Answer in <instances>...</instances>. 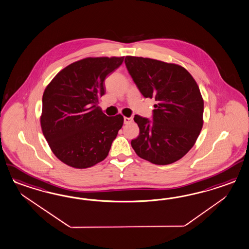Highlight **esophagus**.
Segmentation results:
<instances>
[{
  "instance_id": "esophagus-1",
  "label": "esophagus",
  "mask_w": 249,
  "mask_h": 249,
  "mask_svg": "<svg viewBox=\"0 0 249 249\" xmlns=\"http://www.w3.org/2000/svg\"><path fill=\"white\" fill-rule=\"evenodd\" d=\"M133 121V119L131 118V117H124V124H128V123H130V122H132Z\"/></svg>"
}]
</instances>
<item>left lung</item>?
Masks as SVG:
<instances>
[{"label": "left lung", "mask_w": 249, "mask_h": 249, "mask_svg": "<svg viewBox=\"0 0 249 249\" xmlns=\"http://www.w3.org/2000/svg\"><path fill=\"white\" fill-rule=\"evenodd\" d=\"M125 65L144 98H154L152 121L135 115L140 135L131 141L137 155L166 165L182 158L203 128L204 100L196 80L175 64L126 56Z\"/></svg>", "instance_id": "8db88e82"}]
</instances>
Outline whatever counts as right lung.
<instances>
[{
  "label": "right lung",
  "instance_id": "obj_1",
  "mask_svg": "<svg viewBox=\"0 0 249 249\" xmlns=\"http://www.w3.org/2000/svg\"><path fill=\"white\" fill-rule=\"evenodd\" d=\"M124 60L88 57L61 70L43 95L41 127L53 154L67 165L85 169L102 161L123 125L98 106L104 81Z\"/></svg>",
  "mask_w": 249,
  "mask_h": 249
}]
</instances>
